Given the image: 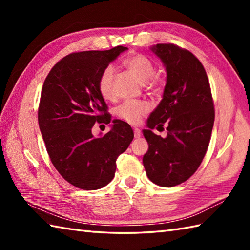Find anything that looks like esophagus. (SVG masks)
<instances>
[{"instance_id":"34e87169","label":"esophagus","mask_w":250,"mask_h":250,"mask_svg":"<svg viewBox=\"0 0 250 250\" xmlns=\"http://www.w3.org/2000/svg\"><path fill=\"white\" fill-rule=\"evenodd\" d=\"M133 131H134V136H135V137H140V136H141L142 132H141V130H140L139 128H134Z\"/></svg>"}]
</instances>
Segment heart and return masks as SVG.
Returning a JSON list of instances; mask_svg holds the SVG:
<instances>
[{"label":"heart","mask_w":250,"mask_h":250,"mask_svg":"<svg viewBox=\"0 0 250 250\" xmlns=\"http://www.w3.org/2000/svg\"><path fill=\"white\" fill-rule=\"evenodd\" d=\"M124 64L140 79L143 83L149 84L150 88H157L159 82L151 80L156 74V66L153 62L144 55H133L124 60ZM115 67L113 65L106 66L99 77V91L105 100L114 98L113 81L115 76ZM150 109V105L146 101L128 100L122 102L115 109V114L119 119L131 125H137L146 113Z\"/></svg>","instance_id":"heart-1"}]
</instances>
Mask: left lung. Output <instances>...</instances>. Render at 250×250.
<instances>
[{"mask_svg":"<svg viewBox=\"0 0 250 250\" xmlns=\"http://www.w3.org/2000/svg\"><path fill=\"white\" fill-rule=\"evenodd\" d=\"M151 50L167 70L163 99L144 130L148 151L143 157L147 176L161 187L189 179L203 160L215 120L214 101L204 66L192 52L174 44H157ZM167 125L163 139L151 131Z\"/></svg>","mask_w":250,"mask_h":250,"instance_id":"1","label":"left lung"}]
</instances>
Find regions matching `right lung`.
<instances>
[{"instance_id": "1", "label": "right lung", "mask_w": 250, "mask_h": 250, "mask_svg": "<svg viewBox=\"0 0 250 250\" xmlns=\"http://www.w3.org/2000/svg\"><path fill=\"white\" fill-rule=\"evenodd\" d=\"M73 52L56 63L47 75L39 106V125L50 160L66 182L97 190L115 176L116 160L134 137L130 125L113 120L102 137L92 135L95 122L108 125L111 116L99 91L101 73L122 51Z\"/></svg>"}]
</instances>
